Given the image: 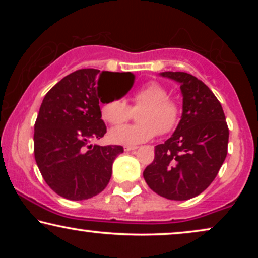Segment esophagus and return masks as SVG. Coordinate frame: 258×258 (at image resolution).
<instances>
[{"instance_id": "esophagus-1", "label": "esophagus", "mask_w": 258, "mask_h": 258, "mask_svg": "<svg viewBox=\"0 0 258 258\" xmlns=\"http://www.w3.org/2000/svg\"><path fill=\"white\" fill-rule=\"evenodd\" d=\"M137 147H132V146H125L124 147V151H133V150H136Z\"/></svg>"}]
</instances>
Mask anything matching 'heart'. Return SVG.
<instances>
[{"label":"heart","mask_w":258,"mask_h":258,"mask_svg":"<svg viewBox=\"0 0 258 258\" xmlns=\"http://www.w3.org/2000/svg\"><path fill=\"white\" fill-rule=\"evenodd\" d=\"M144 109L139 114V124H126L110 130L109 140L123 146L147 142L158 134L165 135L177 126L181 118L178 102L169 98V91L158 82L140 88L133 96V108ZM133 109L121 98H112L102 104V118L109 124L118 125L132 117Z\"/></svg>","instance_id":"1"}]
</instances>
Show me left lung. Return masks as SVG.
Listing matches in <instances>:
<instances>
[{"label": "left lung", "mask_w": 258, "mask_h": 258, "mask_svg": "<svg viewBox=\"0 0 258 258\" xmlns=\"http://www.w3.org/2000/svg\"><path fill=\"white\" fill-rule=\"evenodd\" d=\"M160 75L179 84L182 116L170 139L155 147V158L143 177L157 195L190 200L217 176L227 157L229 129L221 103L202 81L182 72Z\"/></svg>", "instance_id": "1"}]
</instances>
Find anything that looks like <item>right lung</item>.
I'll return each mask as SVG.
<instances>
[{"instance_id": "right-lung-1", "label": "right lung", "mask_w": 258, "mask_h": 258, "mask_svg": "<svg viewBox=\"0 0 258 258\" xmlns=\"http://www.w3.org/2000/svg\"><path fill=\"white\" fill-rule=\"evenodd\" d=\"M103 77L125 79V93L135 81L132 73L76 70L48 91L35 122L37 167L45 183L67 200H88L103 191L110 181L114 160L123 153L121 146L90 144L107 133L100 108Z\"/></svg>"}]
</instances>
